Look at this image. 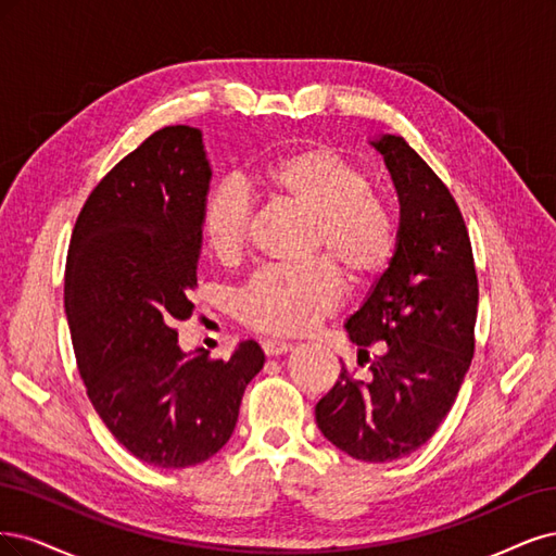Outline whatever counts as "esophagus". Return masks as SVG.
I'll return each instance as SVG.
<instances>
[{
    "label": "esophagus",
    "instance_id": "1",
    "mask_svg": "<svg viewBox=\"0 0 556 556\" xmlns=\"http://www.w3.org/2000/svg\"><path fill=\"white\" fill-rule=\"evenodd\" d=\"M261 346H263L265 355H281V353H289L293 349L289 342H283V339H263Z\"/></svg>",
    "mask_w": 556,
    "mask_h": 556
}]
</instances>
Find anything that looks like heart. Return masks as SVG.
I'll use <instances>...</instances> for the list:
<instances>
[{
    "label": "heart",
    "mask_w": 556,
    "mask_h": 556,
    "mask_svg": "<svg viewBox=\"0 0 556 556\" xmlns=\"http://www.w3.org/2000/svg\"><path fill=\"white\" fill-rule=\"evenodd\" d=\"M254 185L267 199L312 219L307 256L327 263L256 273L236 300L244 326L302 332L342 300L340 274L351 289H369L390 270L397 252L395 222L371 195L369 177L339 152L314 146L281 154L254 173ZM249 222L252 201L244 187L222 182L207 191L199 226L214 258L230 263L242 254Z\"/></svg>",
    "instance_id": "heart-1"
}]
</instances>
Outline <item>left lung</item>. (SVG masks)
Wrapping results in <instances>:
<instances>
[{"instance_id": "1", "label": "left lung", "mask_w": 556, "mask_h": 556, "mask_svg": "<svg viewBox=\"0 0 556 556\" xmlns=\"http://www.w3.org/2000/svg\"><path fill=\"white\" fill-rule=\"evenodd\" d=\"M400 199L397 252L346 320L367 381L342 367L316 404V425L361 462H392L425 445L455 404L473 357L478 277L453 193L402 136L371 140ZM376 341L382 353L368 357Z\"/></svg>"}]
</instances>
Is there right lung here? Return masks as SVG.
<instances>
[{
	"instance_id": "right-lung-1",
	"label": "right lung",
	"mask_w": 556,
	"mask_h": 556,
	"mask_svg": "<svg viewBox=\"0 0 556 556\" xmlns=\"http://www.w3.org/2000/svg\"><path fill=\"white\" fill-rule=\"evenodd\" d=\"M210 180L199 129L154 131L89 193L66 256L64 307L87 397L134 457L161 469L222 451L265 363L254 339L228 361L177 344L175 324L193 312Z\"/></svg>"
}]
</instances>
